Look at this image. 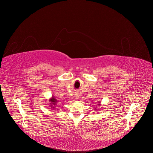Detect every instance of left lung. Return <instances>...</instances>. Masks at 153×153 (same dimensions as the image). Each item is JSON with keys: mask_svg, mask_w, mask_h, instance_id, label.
Segmentation results:
<instances>
[{"mask_svg": "<svg viewBox=\"0 0 153 153\" xmlns=\"http://www.w3.org/2000/svg\"><path fill=\"white\" fill-rule=\"evenodd\" d=\"M98 105H100V104H98Z\"/></svg>", "mask_w": 153, "mask_h": 153, "instance_id": "left-lung-1", "label": "left lung"}]
</instances>
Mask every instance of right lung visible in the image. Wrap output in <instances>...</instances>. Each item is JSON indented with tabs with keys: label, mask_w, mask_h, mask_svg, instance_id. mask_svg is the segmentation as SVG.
I'll return each mask as SVG.
<instances>
[{
	"label": "right lung",
	"mask_w": 153,
	"mask_h": 153,
	"mask_svg": "<svg viewBox=\"0 0 153 153\" xmlns=\"http://www.w3.org/2000/svg\"><path fill=\"white\" fill-rule=\"evenodd\" d=\"M49 101L50 102V107H51V109H54V110H55V107H56L57 104V100L55 98L54 96H52V98H51L49 100Z\"/></svg>",
	"instance_id": "right-lung-1"
}]
</instances>
